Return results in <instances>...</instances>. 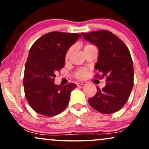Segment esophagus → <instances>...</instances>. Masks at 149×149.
Returning a JSON list of instances; mask_svg holds the SVG:
<instances>
[{"label": "esophagus", "mask_w": 149, "mask_h": 149, "mask_svg": "<svg viewBox=\"0 0 149 149\" xmlns=\"http://www.w3.org/2000/svg\"><path fill=\"white\" fill-rule=\"evenodd\" d=\"M86 84V83L85 82H79V83H78V85L79 86V85H84Z\"/></svg>", "instance_id": "obj_1"}]
</instances>
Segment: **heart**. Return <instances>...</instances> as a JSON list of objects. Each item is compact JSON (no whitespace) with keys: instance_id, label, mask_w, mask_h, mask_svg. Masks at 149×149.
Listing matches in <instances>:
<instances>
[{"instance_id":"obj_1","label":"heart","mask_w":149,"mask_h":149,"mask_svg":"<svg viewBox=\"0 0 149 149\" xmlns=\"http://www.w3.org/2000/svg\"><path fill=\"white\" fill-rule=\"evenodd\" d=\"M95 47V46L92 45V44H87V45H85V46L84 49L87 48H90V47ZM73 50V47H71L70 48H69V49H68L67 52L66 53V55H65V59H69V56L71 55V54L72 53ZM85 76H86V71H85V70H83V69L79 70V71H77L76 73V77L77 78H78V79H83Z\"/></svg>"}]
</instances>
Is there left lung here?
Returning a JSON list of instances; mask_svg holds the SVG:
<instances>
[{
  "instance_id": "obj_1",
  "label": "left lung",
  "mask_w": 149,
  "mask_h": 149,
  "mask_svg": "<svg viewBox=\"0 0 149 149\" xmlns=\"http://www.w3.org/2000/svg\"><path fill=\"white\" fill-rule=\"evenodd\" d=\"M85 40L98 47L99 57L95 78L105 77L106 85L89 99L90 105L104 114L115 113L124 107L134 85V66L127 45L107 30L81 33Z\"/></svg>"
}]
</instances>
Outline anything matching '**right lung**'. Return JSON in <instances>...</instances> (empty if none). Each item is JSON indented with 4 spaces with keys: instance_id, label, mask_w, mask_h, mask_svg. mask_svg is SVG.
Masks as SVG:
<instances>
[{
    "instance_id": "right-lung-1",
    "label": "right lung",
    "mask_w": 149,
    "mask_h": 149,
    "mask_svg": "<svg viewBox=\"0 0 149 149\" xmlns=\"http://www.w3.org/2000/svg\"><path fill=\"white\" fill-rule=\"evenodd\" d=\"M81 35L49 32L33 44L25 64L23 84L25 97L33 110L54 116L66 109L70 94L76 88L71 83L64 86L54 83L55 73L63 69L67 50Z\"/></svg>"
}]
</instances>
